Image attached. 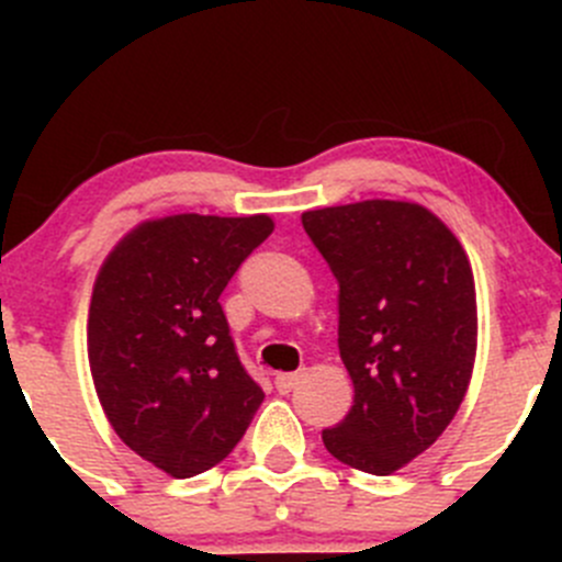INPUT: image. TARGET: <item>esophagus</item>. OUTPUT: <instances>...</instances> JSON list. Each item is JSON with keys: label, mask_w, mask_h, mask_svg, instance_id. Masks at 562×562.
<instances>
[{"label": "esophagus", "mask_w": 562, "mask_h": 562, "mask_svg": "<svg viewBox=\"0 0 562 562\" xmlns=\"http://www.w3.org/2000/svg\"><path fill=\"white\" fill-rule=\"evenodd\" d=\"M299 381H302V372H280V375L274 378V386L280 394H291V391L299 386Z\"/></svg>", "instance_id": "1"}]
</instances>
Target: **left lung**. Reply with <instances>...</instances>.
<instances>
[{"mask_svg":"<svg viewBox=\"0 0 562 562\" xmlns=\"http://www.w3.org/2000/svg\"><path fill=\"white\" fill-rule=\"evenodd\" d=\"M302 225L339 282V359L353 381V405L323 429V446L350 468L389 475L443 435L468 394L473 269L422 203L313 209Z\"/></svg>","mask_w":562,"mask_h":562,"instance_id":"1","label":"left lung"}]
</instances>
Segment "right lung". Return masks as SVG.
<instances>
[{"label": "right lung", "mask_w": 562, "mask_h": 562, "mask_svg": "<svg viewBox=\"0 0 562 562\" xmlns=\"http://www.w3.org/2000/svg\"><path fill=\"white\" fill-rule=\"evenodd\" d=\"M271 231L269 214L144 220L98 271L87 323L94 391L122 443L173 479L223 462L263 402L220 293Z\"/></svg>", "instance_id": "1"}]
</instances>
